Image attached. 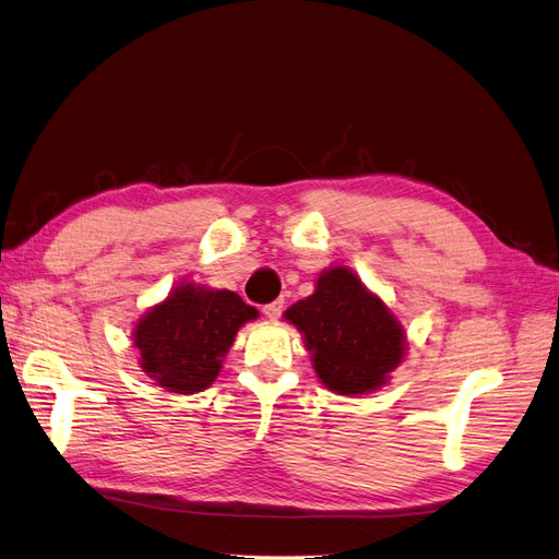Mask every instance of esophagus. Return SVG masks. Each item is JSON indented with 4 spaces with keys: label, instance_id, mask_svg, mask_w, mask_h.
<instances>
[{
    "label": "esophagus",
    "instance_id": "1",
    "mask_svg": "<svg viewBox=\"0 0 559 559\" xmlns=\"http://www.w3.org/2000/svg\"><path fill=\"white\" fill-rule=\"evenodd\" d=\"M282 310H284V300L280 298V300H273V304H267V306L263 308V314L267 317L270 322H275V320H280Z\"/></svg>",
    "mask_w": 559,
    "mask_h": 559
}]
</instances>
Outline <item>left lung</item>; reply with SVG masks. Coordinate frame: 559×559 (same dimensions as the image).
<instances>
[{"label":"left lung","instance_id":"8db88e82","mask_svg":"<svg viewBox=\"0 0 559 559\" xmlns=\"http://www.w3.org/2000/svg\"><path fill=\"white\" fill-rule=\"evenodd\" d=\"M284 320L298 329L320 383L343 397L388 385L409 350L397 314L348 265L322 270Z\"/></svg>","mask_w":559,"mask_h":559}]
</instances>
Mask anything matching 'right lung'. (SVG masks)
I'll list each match as a JSON object with an SVG mask.
<instances>
[{
	"label": "right lung",
	"mask_w": 559,
	"mask_h": 559,
	"mask_svg": "<svg viewBox=\"0 0 559 559\" xmlns=\"http://www.w3.org/2000/svg\"><path fill=\"white\" fill-rule=\"evenodd\" d=\"M259 310L228 289L183 280L133 324L131 343L147 379L176 395H194L218 379L237 331Z\"/></svg>",
	"instance_id": "1"
}]
</instances>
